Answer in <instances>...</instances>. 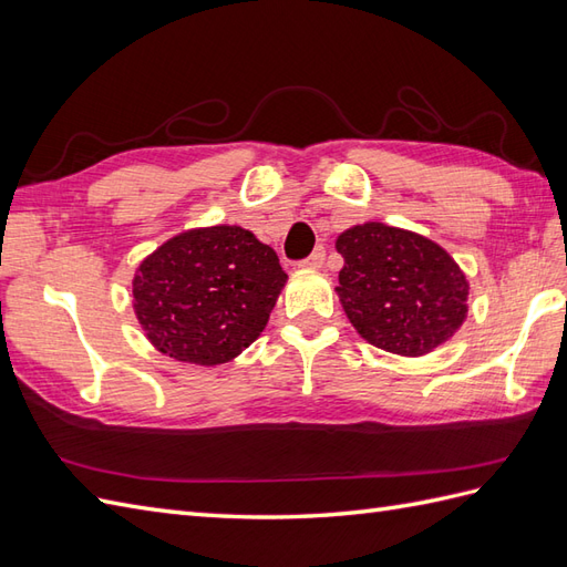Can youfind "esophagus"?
Returning <instances> with one entry per match:
<instances>
[{
  "label": "esophagus",
  "instance_id": "obj_1",
  "mask_svg": "<svg viewBox=\"0 0 567 567\" xmlns=\"http://www.w3.org/2000/svg\"><path fill=\"white\" fill-rule=\"evenodd\" d=\"M323 260H326V249L323 246H316L313 254L301 260V268H321Z\"/></svg>",
  "mask_w": 567,
  "mask_h": 567
}]
</instances>
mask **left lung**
Returning a JSON list of instances; mask_svg holds the SVG:
<instances>
[{"mask_svg": "<svg viewBox=\"0 0 567 567\" xmlns=\"http://www.w3.org/2000/svg\"><path fill=\"white\" fill-rule=\"evenodd\" d=\"M338 295L357 332L385 352L419 357L453 338L467 316L470 285L439 244L367 223L342 231Z\"/></svg>", "mask_w": 567, "mask_h": 567, "instance_id": "obj_1", "label": "left lung"}]
</instances>
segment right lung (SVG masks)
<instances>
[{"label": "right lung", "instance_id": "add662e5", "mask_svg": "<svg viewBox=\"0 0 567 567\" xmlns=\"http://www.w3.org/2000/svg\"><path fill=\"white\" fill-rule=\"evenodd\" d=\"M287 272L249 229H192L138 266L134 309L163 354L225 364L264 332Z\"/></svg>", "mask_w": 567, "mask_h": 567}]
</instances>
